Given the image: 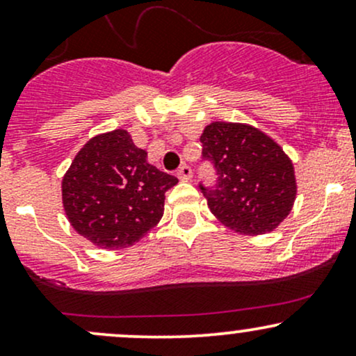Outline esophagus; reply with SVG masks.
<instances>
[{"label":"esophagus","mask_w":356,"mask_h":356,"mask_svg":"<svg viewBox=\"0 0 356 356\" xmlns=\"http://www.w3.org/2000/svg\"><path fill=\"white\" fill-rule=\"evenodd\" d=\"M177 177L181 179V181H191V177H192V169H191V167L186 165V164L179 167Z\"/></svg>","instance_id":"obj_1"}]
</instances>
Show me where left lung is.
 Wrapping results in <instances>:
<instances>
[{
	"label": "left lung",
	"mask_w": 356,
	"mask_h": 356,
	"mask_svg": "<svg viewBox=\"0 0 356 356\" xmlns=\"http://www.w3.org/2000/svg\"><path fill=\"white\" fill-rule=\"evenodd\" d=\"M202 159L214 165L216 186L199 184L212 214L241 234L276 229L296 199L295 167L284 150L256 127L212 122L204 129Z\"/></svg>",
	"instance_id": "obj_1"
}]
</instances>
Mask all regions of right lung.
<instances>
[{
	"label": "right lung",
	"instance_id": "right-lung-1",
	"mask_svg": "<svg viewBox=\"0 0 356 356\" xmlns=\"http://www.w3.org/2000/svg\"><path fill=\"white\" fill-rule=\"evenodd\" d=\"M177 177L147 162L124 129L90 138L61 181L65 214L80 236L102 249L144 238L164 214Z\"/></svg>",
	"mask_w": 356,
	"mask_h": 356
}]
</instances>
